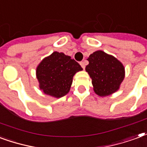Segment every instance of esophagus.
Masks as SVG:
<instances>
[{
	"label": "esophagus",
	"instance_id": "1",
	"mask_svg": "<svg viewBox=\"0 0 147 147\" xmlns=\"http://www.w3.org/2000/svg\"><path fill=\"white\" fill-rule=\"evenodd\" d=\"M80 65H81V67H82L83 69H84V68H85V63H84V61H81V63H80Z\"/></svg>",
	"mask_w": 147,
	"mask_h": 147
}]
</instances>
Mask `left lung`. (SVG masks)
<instances>
[{"label":"left lung","mask_w":147,"mask_h":147,"mask_svg":"<svg viewBox=\"0 0 147 147\" xmlns=\"http://www.w3.org/2000/svg\"><path fill=\"white\" fill-rule=\"evenodd\" d=\"M88 60L89 63L85 69L92 80L95 92L100 96L115 92L125 78L122 63L102 51L93 52Z\"/></svg>","instance_id":"left-lung-1"}]
</instances>
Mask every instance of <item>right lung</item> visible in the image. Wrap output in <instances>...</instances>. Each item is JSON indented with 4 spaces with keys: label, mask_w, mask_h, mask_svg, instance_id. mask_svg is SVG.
<instances>
[{
    "label": "right lung",
    "mask_w": 147,
    "mask_h": 147,
    "mask_svg": "<svg viewBox=\"0 0 147 147\" xmlns=\"http://www.w3.org/2000/svg\"><path fill=\"white\" fill-rule=\"evenodd\" d=\"M80 70H82L80 64L70 56L55 51L37 66L40 88L46 95L63 97L69 92L73 77Z\"/></svg>",
    "instance_id": "right-lung-1"
}]
</instances>
